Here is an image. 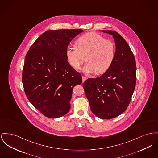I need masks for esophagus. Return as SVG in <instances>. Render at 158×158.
<instances>
[{"label":"esophagus","mask_w":158,"mask_h":158,"mask_svg":"<svg viewBox=\"0 0 158 158\" xmlns=\"http://www.w3.org/2000/svg\"><path fill=\"white\" fill-rule=\"evenodd\" d=\"M86 79H87V78H86L85 76H82V82H84L86 80Z\"/></svg>","instance_id":"34e87169"}]
</instances>
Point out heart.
<instances>
[{
  "mask_svg": "<svg viewBox=\"0 0 158 158\" xmlns=\"http://www.w3.org/2000/svg\"><path fill=\"white\" fill-rule=\"evenodd\" d=\"M116 48L114 43L95 33H89L79 37L76 46H68L66 49L67 58L73 68L78 69L85 61L83 68L86 74L102 73L111 66Z\"/></svg>",
  "mask_w": 158,
  "mask_h": 158,
  "instance_id": "heart-1",
  "label": "heart"
}]
</instances>
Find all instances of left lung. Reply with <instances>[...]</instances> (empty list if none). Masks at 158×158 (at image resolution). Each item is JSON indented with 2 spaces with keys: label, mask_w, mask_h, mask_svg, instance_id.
<instances>
[{
  "label": "left lung",
  "mask_w": 158,
  "mask_h": 158,
  "mask_svg": "<svg viewBox=\"0 0 158 158\" xmlns=\"http://www.w3.org/2000/svg\"><path fill=\"white\" fill-rule=\"evenodd\" d=\"M102 31L113 36L115 56L102 76L84 82V88L93 113L99 118L110 119L127 110L135 87L137 69L134 56L125 40L116 31Z\"/></svg>",
  "instance_id": "8db88e82"
}]
</instances>
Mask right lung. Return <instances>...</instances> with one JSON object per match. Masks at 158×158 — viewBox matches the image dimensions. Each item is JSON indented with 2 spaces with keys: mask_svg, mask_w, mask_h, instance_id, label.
<instances>
[{
  "mask_svg": "<svg viewBox=\"0 0 158 158\" xmlns=\"http://www.w3.org/2000/svg\"><path fill=\"white\" fill-rule=\"evenodd\" d=\"M82 29L47 30L26 56L22 82L29 102L44 116L61 117L69 111L74 86L82 76L67 61L66 49Z\"/></svg>",
  "mask_w": 158,
  "mask_h": 158,
  "instance_id": "right-lung-1",
  "label": "right lung"
}]
</instances>
